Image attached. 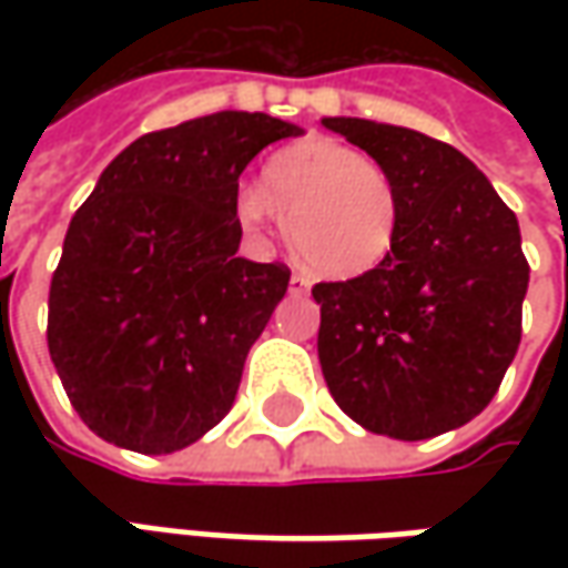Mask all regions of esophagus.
<instances>
[{
    "label": "esophagus",
    "mask_w": 568,
    "mask_h": 568,
    "mask_svg": "<svg viewBox=\"0 0 568 568\" xmlns=\"http://www.w3.org/2000/svg\"><path fill=\"white\" fill-rule=\"evenodd\" d=\"M291 294L294 296L310 294V281H306V277H300V274H291Z\"/></svg>",
    "instance_id": "34e87169"
}]
</instances>
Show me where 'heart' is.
Returning a JSON list of instances; mask_svg holds the SVG:
<instances>
[{"label":"heart","instance_id":"b5f03b06","mask_svg":"<svg viewBox=\"0 0 568 568\" xmlns=\"http://www.w3.org/2000/svg\"><path fill=\"white\" fill-rule=\"evenodd\" d=\"M233 211L246 233H262L277 217L296 262L328 281L379 272L402 233L398 180L357 148L325 135L274 151L258 189L240 192Z\"/></svg>","mask_w":568,"mask_h":568}]
</instances>
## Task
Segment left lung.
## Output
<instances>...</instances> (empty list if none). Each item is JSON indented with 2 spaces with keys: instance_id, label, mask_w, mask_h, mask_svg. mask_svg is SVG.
<instances>
[{
  "instance_id": "1",
  "label": "left lung",
  "mask_w": 568,
  "mask_h": 568,
  "mask_svg": "<svg viewBox=\"0 0 568 568\" xmlns=\"http://www.w3.org/2000/svg\"><path fill=\"white\" fill-rule=\"evenodd\" d=\"M402 189V233L379 272L316 284L318 363L363 429L417 443L474 420L521 341L528 262L518 217L452 144L424 132L325 116Z\"/></svg>"
}]
</instances>
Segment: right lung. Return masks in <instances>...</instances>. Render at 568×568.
Masks as SVG:
<instances>
[{
	"label": "right lung",
	"instance_id": "1",
	"mask_svg": "<svg viewBox=\"0 0 568 568\" xmlns=\"http://www.w3.org/2000/svg\"><path fill=\"white\" fill-rule=\"evenodd\" d=\"M303 129L221 110L120 151L78 207L50 284L47 344L78 417L170 455L224 420L291 272L240 258V173Z\"/></svg>",
	"mask_w": 568,
	"mask_h": 568
}]
</instances>
